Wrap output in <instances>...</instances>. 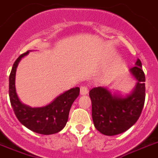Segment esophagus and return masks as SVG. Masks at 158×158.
<instances>
[{
	"label": "esophagus",
	"instance_id": "1",
	"mask_svg": "<svg viewBox=\"0 0 158 158\" xmlns=\"http://www.w3.org/2000/svg\"><path fill=\"white\" fill-rule=\"evenodd\" d=\"M88 88L86 86H83V87L80 88V95H83V96L87 95L88 94Z\"/></svg>",
	"mask_w": 158,
	"mask_h": 158
}]
</instances>
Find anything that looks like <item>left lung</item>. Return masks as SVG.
Masks as SVG:
<instances>
[{
    "label": "left lung",
    "instance_id": "obj_1",
    "mask_svg": "<svg viewBox=\"0 0 158 158\" xmlns=\"http://www.w3.org/2000/svg\"><path fill=\"white\" fill-rule=\"evenodd\" d=\"M130 73L137 82L129 94L111 93L103 87L93 88L89 92L93 123L101 134L110 136L121 134L131 127L140 116L145 100V76L139 59Z\"/></svg>",
    "mask_w": 158,
    "mask_h": 158
}]
</instances>
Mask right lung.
<instances>
[{"label":"right lung","mask_w":158,"mask_h":158,"mask_svg":"<svg viewBox=\"0 0 158 158\" xmlns=\"http://www.w3.org/2000/svg\"><path fill=\"white\" fill-rule=\"evenodd\" d=\"M30 51L20 55L13 65L9 78V94L17 118L26 127L34 132L52 135L59 132L67 123L69 112L73 102L79 95V88H70L55 98L51 103L42 107H31L22 103L15 88V75L19 61Z\"/></svg>","instance_id":"right-lung-1"}]
</instances>
